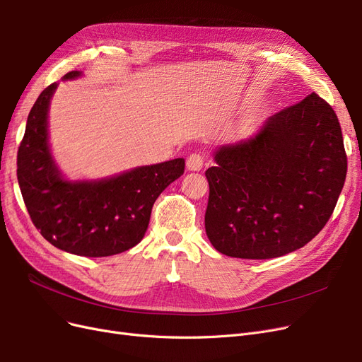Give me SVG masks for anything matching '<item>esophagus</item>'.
I'll use <instances>...</instances> for the list:
<instances>
[{"mask_svg":"<svg viewBox=\"0 0 362 362\" xmlns=\"http://www.w3.org/2000/svg\"><path fill=\"white\" fill-rule=\"evenodd\" d=\"M204 156L198 154V152H193L187 158V169L192 172H199L204 168Z\"/></svg>","mask_w":362,"mask_h":362,"instance_id":"34e87169","label":"esophagus"}]
</instances>
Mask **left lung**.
Instances as JSON below:
<instances>
[{"label": "left lung", "instance_id": "1", "mask_svg": "<svg viewBox=\"0 0 362 362\" xmlns=\"http://www.w3.org/2000/svg\"><path fill=\"white\" fill-rule=\"evenodd\" d=\"M205 172V231L223 255L282 257L303 247L332 216L347 157L332 107L311 93L270 116L258 133L214 152Z\"/></svg>", "mask_w": 362, "mask_h": 362}]
</instances>
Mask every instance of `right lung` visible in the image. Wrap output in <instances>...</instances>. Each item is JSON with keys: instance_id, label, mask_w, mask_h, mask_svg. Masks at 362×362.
Masks as SVG:
<instances>
[{"instance_id": "1", "label": "right lung", "mask_w": 362, "mask_h": 362, "mask_svg": "<svg viewBox=\"0 0 362 362\" xmlns=\"http://www.w3.org/2000/svg\"><path fill=\"white\" fill-rule=\"evenodd\" d=\"M71 71L63 80L80 76ZM57 83L31 107L18 149V182L31 222L43 238L80 257H110L144 238L152 205L184 173V158L141 166L100 181H66L48 144V107Z\"/></svg>"}]
</instances>
